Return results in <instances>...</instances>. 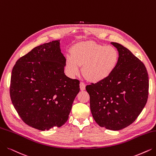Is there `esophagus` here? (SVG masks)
Wrapping results in <instances>:
<instances>
[{"mask_svg": "<svg viewBox=\"0 0 156 156\" xmlns=\"http://www.w3.org/2000/svg\"><path fill=\"white\" fill-rule=\"evenodd\" d=\"M85 88H86V85L83 82H80V90H85Z\"/></svg>", "mask_w": 156, "mask_h": 156, "instance_id": "34e87169", "label": "esophagus"}]
</instances>
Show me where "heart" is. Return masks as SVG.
I'll return each mask as SVG.
<instances>
[{"label": "heart", "mask_w": 156, "mask_h": 156, "mask_svg": "<svg viewBox=\"0 0 156 156\" xmlns=\"http://www.w3.org/2000/svg\"><path fill=\"white\" fill-rule=\"evenodd\" d=\"M120 60V54L113 46L88 41L80 42L71 49L66 58L65 67L70 76H75L83 66L82 72L88 80L100 82L114 72Z\"/></svg>", "instance_id": "obj_1"}]
</instances>
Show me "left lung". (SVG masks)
Segmentation results:
<instances>
[{"instance_id":"obj_1","label":"left lung","mask_w":156,"mask_h":156,"mask_svg":"<svg viewBox=\"0 0 156 156\" xmlns=\"http://www.w3.org/2000/svg\"><path fill=\"white\" fill-rule=\"evenodd\" d=\"M119 52L118 66L102 81L86 86L90 109L98 125L119 130L133 123L145 106L148 75L145 65L120 43L111 42Z\"/></svg>"}]
</instances>
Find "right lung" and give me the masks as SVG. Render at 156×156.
<instances>
[{
	"instance_id": "right-lung-1",
	"label": "right lung",
	"mask_w": 156,
	"mask_h": 156,
	"mask_svg": "<svg viewBox=\"0 0 156 156\" xmlns=\"http://www.w3.org/2000/svg\"><path fill=\"white\" fill-rule=\"evenodd\" d=\"M65 63L57 40L34 48L16 62L10 97L18 115L29 126L49 130L68 120L80 81L65 76Z\"/></svg>"
}]
</instances>
